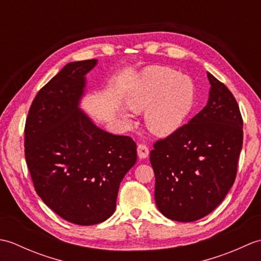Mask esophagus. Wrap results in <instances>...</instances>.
<instances>
[{
	"mask_svg": "<svg viewBox=\"0 0 261 261\" xmlns=\"http://www.w3.org/2000/svg\"><path fill=\"white\" fill-rule=\"evenodd\" d=\"M137 151H138V156H139L140 159H145L149 156V148L146 145H139L137 148Z\"/></svg>",
	"mask_w": 261,
	"mask_h": 261,
	"instance_id": "obj_1",
	"label": "esophagus"
}]
</instances>
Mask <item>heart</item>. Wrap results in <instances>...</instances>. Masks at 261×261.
Listing matches in <instances>:
<instances>
[{"instance_id":"heart-1","label":"heart","mask_w":261,"mask_h":261,"mask_svg":"<svg viewBox=\"0 0 261 261\" xmlns=\"http://www.w3.org/2000/svg\"><path fill=\"white\" fill-rule=\"evenodd\" d=\"M195 96L191 77L163 66L149 67L127 92L126 107L132 112L146 110L145 122L153 135H173L184 123ZM126 123H132L130 114L122 113Z\"/></svg>"}]
</instances>
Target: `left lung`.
<instances>
[{
    "mask_svg": "<svg viewBox=\"0 0 261 261\" xmlns=\"http://www.w3.org/2000/svg\"><path fill=\"white\" fill-rule=\"evenodd\" d=\"M204 109L150 151L154 201L166 218L193 222L218 207L236 179L243 122L234 96L207 73Z\"/></svg>",
    "mask_w": 261,
    "mask_h": 261,
    "instance_id": "left-lung-1",
    "label": "left lung"
}]
</instances>
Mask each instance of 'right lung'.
Returning <instances> with one entry per match:
<instances>
[{"instance_id":"obj_1","label":"right lung","mask_w":261,"mask_h":261,"mask_svg":"<svg viewBox=\"0 0 261 261\" xmlns=\"http://www.w3.org/2000/svg\"><path fill=\"white\" fill-rule=\"evenodd\" d=\"M97 59L65 66L38 92L28 114L24 153L36 192L70 223L114 213L120 182L137 162L132 138L98 127L80 104Z\"/></svg>"}]
</instances>
